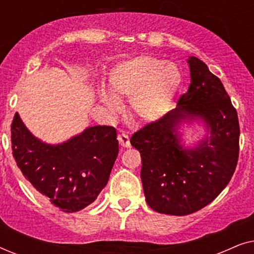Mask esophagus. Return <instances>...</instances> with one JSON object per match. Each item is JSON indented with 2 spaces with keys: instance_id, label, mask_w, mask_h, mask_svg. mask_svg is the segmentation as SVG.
I'll return each mask as SVG.
<instances>
[{
  "instance_id": "esophagus-1",
  "label": "esophagus",
  "mask_w": 254,
  "mask_h": 254,
  "mask_svg": "<svg viewBox=\"0 0 254 254\" xmlns=\"http://www.w3.org/2000/svg\"><path fill=\"white\" fill-rule=\"evenodd\" d=\"M118 141H119V144L121 145V148H128L130 145V142H129V137H128V135L126 134H119L118 135Z\"/></svg>"
}]
</instances>
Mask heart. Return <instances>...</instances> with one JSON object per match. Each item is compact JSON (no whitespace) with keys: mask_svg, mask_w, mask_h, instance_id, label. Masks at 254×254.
Here are the masks:
<instances>
[{"mask_svg":"<svg viewBox=\"0 0 254 254\" xmlns=\"http://www.w3.org/2000/svg\"><path fill=\"white\" fill-rule=\"evenodd\" d=\"M182 83V72L172 62L151 55H140L111 70L109 90L114 99L130 102V117L138 124L161 119L171 107ZM104 104L112 113L119 106L109 96Z\"/></svg>","mask_w":254,"mask_h":254,"instance_id":"obj_1","label":"heart"}]
</instances>
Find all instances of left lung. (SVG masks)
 I'll return each mask as SVG.
<instances>
[{
    "label": "left lung",
    "mask_w": 254,
    "mask_h": 254,
    "mask_svg": "<svg viewBox=\"0 0 254 254\" xmlns=\"http://www.w3.org/2000/svg\"><path fill=\"white\" fill-rule=\"evenodd\" d=\"M190 84L178 107L135 131L130 144L140 151L141 180L147 203L168 215L192 214L225 189L237 166V111L221 79L207 64L190 57ZM201 116L211 137L195 149L179 144L175 126L184 117Z\"/></svg>",
    "instance_id": "1"
}]
</instances>
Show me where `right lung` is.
<instances>
[{
    "label": "right lung",
    "instance_id": "right-lung-1",
    "mask_svg": "<svg viewBox=\"0 0 254 254\" xmlns=\"http://www.w3.org/2000/svg\"><path fill=\"white\" fill-rule=\"evenodd\" d=\"M11 149L17 166L39 196L64 213H75L91 204L105 187L119 143L116 128L95 126L62 144H45L15 113Z\"/></svg>",
    "mask_w": 254,
    "mask_h": 254
}]
</instances>
